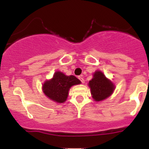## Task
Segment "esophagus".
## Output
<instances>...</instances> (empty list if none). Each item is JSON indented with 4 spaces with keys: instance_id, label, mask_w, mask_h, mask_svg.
<instances>
[{
    "instance_id": "esophagus-1",
    "label": "esophagus",
    "mask_w": 149,
    "mask_h": 149,
    "mask_svg": "<svg viewBox=\"0 0 149 149\" xmlns=\"http://www.w3.org/2000/svg\"><path fill=\"white\" fill-rule=\"evenodd\" d=\"M78 79H79V80H80V81H81L82 83H85V80H84V79H83V77L79 76V77H78Z\"/></svg>"
}]
</instances>
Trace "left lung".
<instances>
[{
  "label": "left lung",
  "instance_id": "8db88e82",
  "mask_svg": "<svg viewBox=\"0 0 149 149\" xmlns=\"http://www.w3.org/2000/svg\"><path fill=\"white\" fill-rule=\"evenodd\" d=\"M88 85L92 98L96 102H101L108 98L115 90L113 83L106 78L104 73L100 71H95Z\"/></svg>",
  "mask_w": 149,
  "mask_h": 149
}]
</instances>
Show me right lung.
Returning a JSON list of instances; mask_svg holds the SVG:
<instances>
[{
    "mask_svg": "<svg viewBox=\"0 0 149 149\" xmlns=\"http://www.w3.org/2000/svg\"><path fill=\"white\" fill-rule=\"evenodd\" d=\"M80 83V80L76 76H66L61 71H56L52 79L43 83L42 91L49 100L57 103H64L67 100L69 89Z\"/></svg>",
    "mask_w": 149,
    "mask_h": 149,
    "instance_id": "obj_1",
    "label": "right lung"
}]
</instances>
